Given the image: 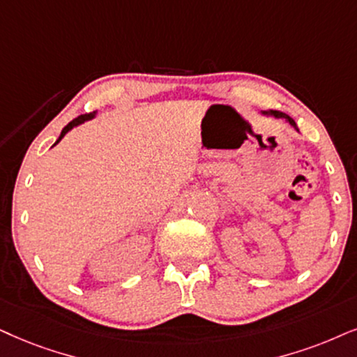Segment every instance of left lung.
<instances>
[{"label": "left lung", "mask_w": 357, "mask_h": 357, "mask_svg": "<svg viewBox=\"0 0 357 357\" xmlns=\"http://www.w3.org/2000/svg\"><path fill=\"white\" fill-rule=\"evenodd\" d=\"M261 114H264V115H272V116H275V119H283L285 121H288V123H290V125L293 126V128L298 130V128H296L295 120L290 119V116H288L287 114H283V112H278V110H268V112H261Z\"/></svg>", "instance_id": "1"}]
</instances>
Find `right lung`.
I'll return each instance as SVG.
<instances>
[{
    "label": "right lung",
    "mask_w": 357,
    "mask_h": 357,
    "mask_svg": "<svg viewBox=\"0 0 357 357\" xmlns=\"http://www.w3.org/2000/svg\"><path fill=\"white\" fill-rule=\"evenodd\" d=\"M96 115H97V112H90V114H85V115H79L77 119H74L70 121L69 125H66L64 126V130H62L61 132V135H59V138H57V142L54 143V145H57L59 142H61L62 138H64V135L67 133V132H70L72 128H74V126H79V125H82L84 121H89V120H92V119H96Z\"/></svg>",
    "instance_id": "right-lung-1"
}]
</instances>
